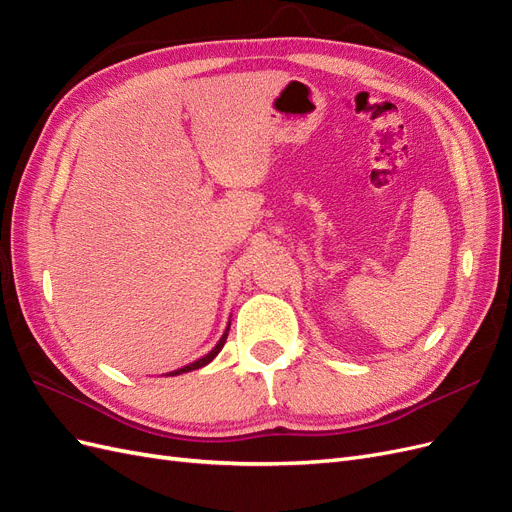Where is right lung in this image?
<instances>
[{"mask_svg":"<svg viewBox=\"0 0 512 512\" xmlns=\"http://www.w3.org/2000/svg\"><path fill=\"white\" fill-rule=\"evenodd\" d=\"M228 329H230V324L226 327V331H224V335L220 337V342L213 346V350H209L205 356H200V359H196L194 363H190V365H183L181 369H175V371H168L166 376H179V374H188V371H194V369H200V367H205V365H209L215 356L220 354V350L224 348V344H226V337H228Z\"/></svg>","mask_w":512,"mask_h":512,"instance_id":"1","label":"right lung"}]
</instances>
